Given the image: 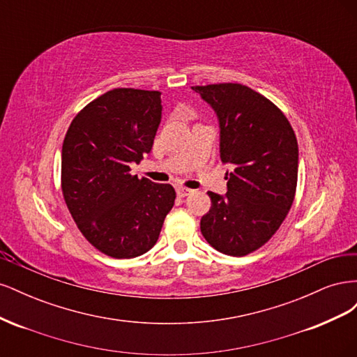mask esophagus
Instances as JSON below:
<instances>
[{
	"instance_id": "obj_1",
	"label": "esophagus",
	"mask_w": 357,
	"mask_h": 357,
	"mask_svg": "<svg viewBox=\"0 0 357 357\" xmlns=\"http://www.w3.org/2000/svg\"><path fill=\"white\" fill-rule=\"evenodd\" d=\"M192 192H193L192 189H188V188H185V186H180V188H177L178 197H189Z\"/></svg>"
}]
</instances>
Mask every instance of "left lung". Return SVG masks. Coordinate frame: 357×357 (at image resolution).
<instances>
[{
    "instance_id": "8db88e82",
    "label": "left lung",
    "mask_w": 357,
    "mask_h": 357,
    "mask_svg": "<svg viewBox=\"0 0 357 357\" xmlns=\"http://www.w3.org/2000/svg\"><path fill=\"white\" fill-rule=\"evenodd\" d=\"M219 121L220 159L228 164V192H208L211 208L201 232L215 250L245 256L283 223L295 198L298 142L286 116L240 83L192 88Z\"/></svg>"
}]
</instances>
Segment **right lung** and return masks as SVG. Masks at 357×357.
Wrapping results in <instances>:
<instances>
[{
  "label": "right lung",
  "instance_id": "1",
  "mask_svg": "<svg viewBox=\"0 0 357 357\" xmlns=\"http://www.w3.org/2000/svg\"><path fill=\"white\" fill-rule=\"evenodd\" d=\"M160 119V92L119 88L86 105L63 138V199L84 238L112 257L149 252L174 205L171 185L129 174L152 152Z\"/></svg>",
  "mask_w": 357,
  "mask_h": 357
}]
</instances>
